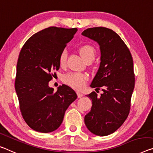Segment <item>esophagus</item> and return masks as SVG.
Wrapping results in <instances>:
<instances>
[{
    "instance_id": "34e87169",
    "label": "esophagus",
    "mask_w": 153,
    "mask_h": 153,
    "mask_svg": "<svg viewBox=\"0 0 153 153\" xmlns=\"http://www.w3.org/2000/svg\"><path fill=\"white\" fill-rule=\"evenodd\" d=\"M76 94H77V96H78V98H81V97H83V94L82 93H81V92H79V91H77L76 92Z\"/></svg>"
}]
</instances>
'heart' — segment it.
<instances>
[{
    "instance_id": "1",
    "label": "heart",
    "mask_w": 153,
    "mask_h": 153,
    "mask_svg": "<svg viewBox=\"0 0 153 153\" xmlns=\"http://www.w3.org/2000/svg\"><path fill=\"white\" fill-rule=\"evenodd\" d=\"M79 53L81 57H83L86 62L88 61H92L95 57L96 50L93 46L88 44H85L79 48ZM68 57V51L66 49L63 50L60 53L59 56L58 62L60 67H64L66 64ZM63 81L68 85L75 90H81L85 85L86 82L88 81L87 75L82 73H77V72H71L65 74L63 76Z\"/></svg>"
}]
</instances>
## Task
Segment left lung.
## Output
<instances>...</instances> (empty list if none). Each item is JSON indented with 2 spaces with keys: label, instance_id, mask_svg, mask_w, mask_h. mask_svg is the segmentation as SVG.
<instances>
[{
  "label": "left lung",
  "instance_id": "left-lung-1",
  "mask_svg": "<svg viewBox=\"0 0 153 153\" xmlns=\"http://www.w3.org/2000/svg\"><path fill=\"white\" fill-rule=\"evenodd\" d=\"M82 35L100 45V67L90 86L103 88L100 96L95 91L87 95L92 107L85 116V124L95 135H108L120 127L130 112L135 87L133 57L127 46L111 29L89 28Z\"/></svg>",
  "mask_w": 153,
  "mask_h": 153
}]
</instances>
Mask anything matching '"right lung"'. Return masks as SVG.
<instances>
[{"instance_id": "obj_1", "label": "right lung", "mask_w": 153, "mask_h": 153, "mask_svg": "<svg viewBox=\"0 0 153 153\" xmlns=\"http://www.w3.org/2000/svg\"><path fill=\"white\" fill-rule=\"evenodd\" d=\"M76 31V28H46L33 35L20 51L15 88L23 119L38 132H52L59 127L65 111L77 98L65 85L56 92L48 86L52 72L59 69L60 53Z\"/></svg>"}]
</instances>
